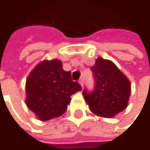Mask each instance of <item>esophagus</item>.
<instances>
[{
	"instance_id": "obj_1",
	"label": "esophagus",
	"mask_w": 150,
	"mask_h": 150,
	"mask_svg": "<svg viewBox=\"0 0 150 150\" xmlns=\"http://www.w3.org/2000/svg\"><path fill=\"white\" fill-rule=\"evenodd\" d=\"M79 82H80V84H81V86L83 88V86H84V80H83V78H81V79H80V81H79Z\"/></svg>"
}]
</instances>
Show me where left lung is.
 <instances>
[{
  "label": "left lung",
  "mask_w": 150,
  "mask_h": 150,
  "mask_svg": "<svg viewBox=\"0 0 150 150\" xmlns=\"http://www.w3.org/2000/svg\"><path fill=\"white\" fill-rule=\"evenodd\" d=\"M95 87L92 91L84 88L82 95L90 110L103 117H113L128 105L130 82L110 61L100 57L90 68Z\"/></svg>",
  "instance_id": "1"
}]
</instances>
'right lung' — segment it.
Listing matches in <instances>:
<instances>
[{
	"instance_id": "obj_1",
	"label": "right lung",
	"mask_w": 150,
	"mask_h": 150,
	"mask_svg": "<svg viewBox=\"0 0 150 150\" xmlns=\"http://www.w3.org/2000/svg\"><path fill=\"white\" fill-rule=\"evenodd\" d=\"M81 86L64 71L60 60L43 61L30 73L26 82V103L42 121L61 116Z\"/></svg>"
}]
</instances>
